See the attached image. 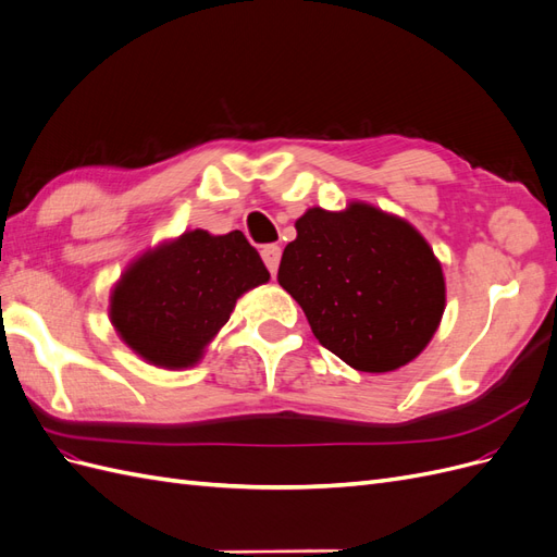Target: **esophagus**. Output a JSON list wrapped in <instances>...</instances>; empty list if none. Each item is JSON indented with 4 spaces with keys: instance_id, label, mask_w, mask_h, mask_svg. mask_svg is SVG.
Masks as SVG:
<instances>
[{
    "instance_id": "obj_1",
    "label": "esophagus",
    "mask_w": 557,
    "mask_h": 557,
    "mask_svg": "<svg viewBox=\"0 0 557 557\" xmlns=\"http://www.w3.org/2000/svg\"><path fill=\"white\" fill-rule=\"evenodd\" d=\"M260 256H262V260H264V264H267L269 272L276 274L278 262H281V246H276V244H267V246H262Z\"/></svg>"
}]
</instances>
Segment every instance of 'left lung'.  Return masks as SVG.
Wrapping results in <instances>:
<instances>
[{
	"instance_id": "8db88e82",
	"label": "left lung",
	"mask_w": 557,
	"mask_h": 557,
	"mask_svg": "<svg viewBox=\"0 0 557 557\" xmlns=\"http://www.w3.org/2000/svg\"><path fill=\"white\" fill-rule=\"evenodd\" d=\"M283 250L278 283L320 346L360 372L411 362L440 327L442 264L420 234L369 205L309 209Z\"/></svg>"
}]
</instances>
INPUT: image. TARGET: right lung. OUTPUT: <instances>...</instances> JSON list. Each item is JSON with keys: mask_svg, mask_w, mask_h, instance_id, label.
Here are the masks:
<instances>
[{"mask_svg": "<svg viewBox=\"0 0 557 557\" xmlns=\"http://www.w3.org/2000/svg\"><path fill=\"white\" fill-rule=\"evenodd\" d=\"M267 281L260 252L239 230L223 237L193 230L127 269L111 297V323L150 364L190 367L237 299Z\"/></svg>", "mask_w": 557, "mask_h": 557, "instance_id": "1", "label": "right lung"}]
</instances>
